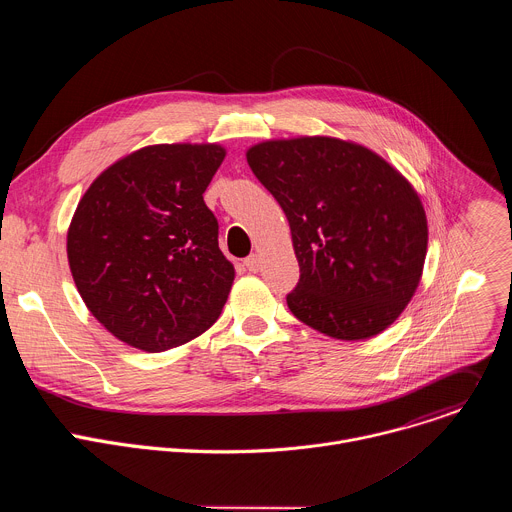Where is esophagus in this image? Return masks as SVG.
I'll return each instance as SVG.
<instances>
[{
	"label": "esophagus",
	"instance_id": "34e87169",
	"mask_svg": "<svg viewBox=\"0 0 512 512\" xmlns=\"http://www.w3.org/2000/svg\"><path fill=\"white\" fill-rule=\"evenodd\" d=\"M245 267L251 271V273H257L261 269V259L257 255H251L245 259Z\"/></svg>",
	"mask_w": 512,
	"mask_h": 512
}]
</instances>
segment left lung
Here are the masks:
<instances>
[{
	"instance_id": "obj_1",
	"label": "left lung",
	"mask_w": 512,
	"mask_h": 512,
	"mask_svg": "<svg viewBox=\"0 0 512 512\" xmlns=\"http://www.w3.org/2000/svg\"><path fill=\"white\" fill-rule=\"evenodd\" d=\"M247 162L287 216L300 263L291 314L336 340L387 330L411 302L427 253L411 182L373 150L328 135L267 139Z\"/></svg>"
}]
</instances>
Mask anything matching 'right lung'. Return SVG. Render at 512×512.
Here are the masks:
<instances>
[{"label": "right lung", "mask_w": 512, "mask_h": 512, "mask_svg": "<svg viewBox=\"0 0 512 512\" xmlns=\"http://www.w3.org/2000/svg\"><path fill=\"white\" fill-rule=\"evenodd\" d=\"M218 143H158L117 160L83 194L66 235L72 279L121 342L162 352L206 332L235 279L204 190Z\"/></svg>", "instance_id": "add662e5"}]
</instances>
